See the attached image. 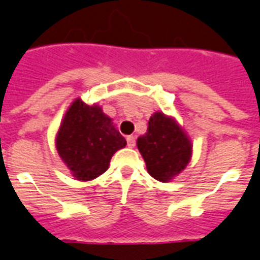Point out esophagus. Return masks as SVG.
Wrapping results in <instances>:
<instances>
[{
  "mask_svg": "<svg viewBox=\"0 0 260 260\" xmlns=\"http://www.w3.org/2000/svg\"><path fill=\"white\" fill-rule=\"evenodd\" d=\"M126 141H127V146L130 148H133L135 146V137H133V135H128L127 138H126Z\"/></svg>",
  "mask_w": 260,
  "mask_h": 260,
  "instance_id": "obj_1",
  "label": "esophagus"
}]
</instances>
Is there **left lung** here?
Instances as JSON below:
<instances>
[{"label": "left lung", "mask_w": 260, "mask_h": 260, "mask_svg": "<svg viewBox=\"0 0 260 260\" xmlns=\"http://www.w3.org/2000/svg\"><path fill=\"white\" fill-rule=\"evenodd\" d=\"M137 145L148 174L159 181H168L180 174L189 163L192 154L187 134L174 119L159 112L152 114L147 133L139 137Z\"/></svg>", "instance_id": "obj_1"}]
</instances>
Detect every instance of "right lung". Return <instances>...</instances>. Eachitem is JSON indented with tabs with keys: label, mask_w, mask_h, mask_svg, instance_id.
Instances as JSON below:
<instances>
[{
	"label": "right lung",
	"mask_w": 260,
	"mask_h": 260,
	"mask_svg": "<svg viewBox=\"0 0 260 260\" xmlns=\"http://www.w3.org/2000/svg\"><path fill=\"white\" fill-rule=\"evenodd\" d=\"M125 146L126 139L101 108L86 105L80 99L66 113L56 138L61 160L79 180L103 175L114 152Z\"/></svg>",
	"instance_id": "obj_1"
}]
</instances>
